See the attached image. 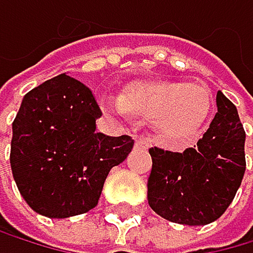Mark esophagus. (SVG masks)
<instances>
[{
	"label": "esophagus",
	"instance_id": "esophagus-1",
	"mask_svg": "<svg viewBox=\"0 0 253 253\" xmlns=\"http://www.w3.org/2000/svg\"><path fill=\"white\" fill-rule=\"evenodd\" d=\"M136 147L137 149H149L150 147V141L149 139H144V137H139V139H136Z\"/></svg>",
	"mask_w": 253,
	"mask_h": 253
}]
</instances>
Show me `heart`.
<instances>
[{
	"label": "heart",
	"mask_w": 253,
	"mask_h": 253,
	"mask_svg": "<svg viewBox=\"0 0 253 253\" xmlns=\"http://www.w3.org/2000/svg\"><path fill=\"white\" fill-rule=\"evenodd\" d=\"M212 104L208 87L177 81L134 82L120 98H103L106 111L154 120L155 131L168 142H187L200 134Z\"/></svg>",
	"instance_id": "1"
}]
</instances>
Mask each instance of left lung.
Instances as JSON below:
<instances>
[{"instance_id": "obj_1", "label": "left lung", "mask_w": 253, "mask_h": 253, "mask_svg": "<svg viewBox=\"0 0 253 253\" xmlns=\"http://www.w3.org/2000/svg\"><path fill=\"white\" fill-rule=\"evenodd\" d=\"M246 131L236 106L217 91V114L195 147L149 149V206L180 225H208L230 206L246 171Z\"/></svg>"}]
</instances>
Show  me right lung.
<instances>
[{
    "label": "right lung",
    "mask_w": 253,
    "mask_h": 253,
    "mask_svg": "<svg viewBox=\"0 0 253 253\" xmlns=\"http://www.w3.org/2000/svg\"><path fill=\"white\" fill-rule=\"evenodd\" d=\"M101 109L91 90L60 74L23 96L12 124L10 168L28 206L50 218L93 209L104 180L134 141L96 133Z\"/></svg>",
    "instance_id": "obj_1"
}]
</instances>
